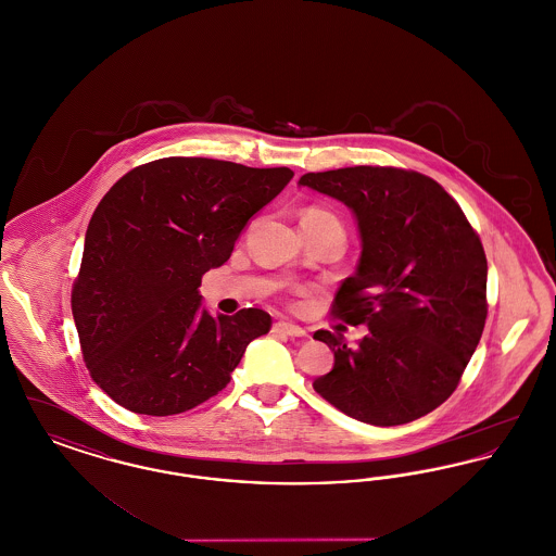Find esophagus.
Here are the masks:
<instances>
[{
    "mask_svg": "<svg viewBox=\"0 0 556 556\" xmlns=\"http://www.w3.org/2000/svg\"><path fill=\"white\" fill-rule=\"evenodd\" d=\"M275 333H283V336H290V338H306V331L293 323H286V320H279L275 323L273 327Z\"/></svg>",
    "mask_w": 556,
    "mask_h": 556,
    "instance_id": "34e87169",
    "label": "esophagus"
}]
</instances>
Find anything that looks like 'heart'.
<instances>
[{
  "label": "heart",
  "mask_w": 556,
  "mask_h": 556,
  "mask_svg": "<svg viewBox=\"0 0 556 556\" xmlns=\"http://www.w3.org/2000/svg\"><path fill=\"white\" fill-rule=\"evenodd\" d=\"M306 214H331V212L323 211V208H311Z\"/></svg>",
  "instance_id": "obj_1"
}]
</instances>
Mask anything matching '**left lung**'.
Wrapping results in <instances>:
<instances>
[{
    "label": "left lung",
    "mask_w": 556,
    "mask_h": 556,
    "mask_svg": "<svg viewBox=\"0 0 556 556\" xmlns=\"http://www.w3.org/2000/svg\"><path fill=\"white\" fill-rule=\"evenodd\" d=\"M298 186L340 200L358 225L361 261L333 300V317L367 323L356 348L317 331L333 369L315 392L348 417L404 425L448 400L488 317V261L446 189L415 170L350 166L306 173Z\"/></svg>",
    "instance_id": "obj_1"
}]
</instances>
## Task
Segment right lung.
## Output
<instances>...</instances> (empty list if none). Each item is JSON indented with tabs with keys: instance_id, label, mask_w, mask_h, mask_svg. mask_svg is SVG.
<instances>
[{
	"instance_id": "1",
	"label": "right lung",
	"mask_w": 556,
	"mask_h": 556,
	"mask_svg": "<svg viewBox=\"0 0 556 556\" xmlns=\"http://www.w3.org/2000/svg\"><path fill=\"white\" fill-rule=\"evenodd\" d=\"M291 177L286 166L160 159L110 187L89 220L71 302L85 365L116 404L186 413L216 396L248 344L268 333L265 311L212 317L198 288Z\"/></svg>"
}]
</instances>
